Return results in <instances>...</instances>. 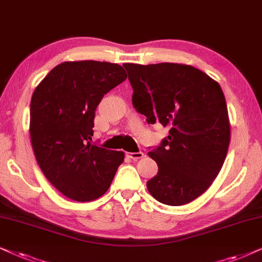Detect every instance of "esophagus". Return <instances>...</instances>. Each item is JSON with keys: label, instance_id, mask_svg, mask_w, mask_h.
Listing matches in <instances>:
<instances>
[{"label": "esophagus", "instance_id": "esophagus-1", "mask_svg": "<svg viewBox=\"0 0 262 262\" xmlns=\"http://www.w3.org/2000/svg\"><path fill=\"white\" fill-rule=\"evenodd\" d=\"M144 153L142 152H132V153H128V157L129 158H132L133 160H139L141 158H144Z\"/></svg>", "mask_w": 262, "mask_h": 262}]
</instances>
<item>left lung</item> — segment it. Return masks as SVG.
Wrapping results in <instances>:
<instances>
[{"label":"left lung","instance_id":"1","mask_svg":"<svg viewBox=\"0 0 262 262\" xmlns=\"http://www.w3.org/2000/svg\"><path fill=\"white\" fill-rule=\"evenodd\" d=\"M123 67L138 113L169 128L162 145L148 152L159 169L147 182L149 194L169 206L186 205L211 187L226 158L230 121L222 87L188 64Z\"/></svg>","mask_w":262,"mask_h":262}]
</instances>
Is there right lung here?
<instances>
[{
	"label": "right lung",
	"instance_id": "1",
	"mask_svg": "<svg viewBox=\"0 0 262 262\" xmlns=\"http://www.w3.org/2000/svg\"><path fill=\"white\" fill-rule=\"evenodd\" d=\"M127 79L123 67L99 61L62 62L34 90L30 137L38 165L52 186L74 201L109 189L124 153L92 145L95 111Z\"/></svg>",
	"mask_w": 262,
	"mask_h": 262
}]
</instances>
